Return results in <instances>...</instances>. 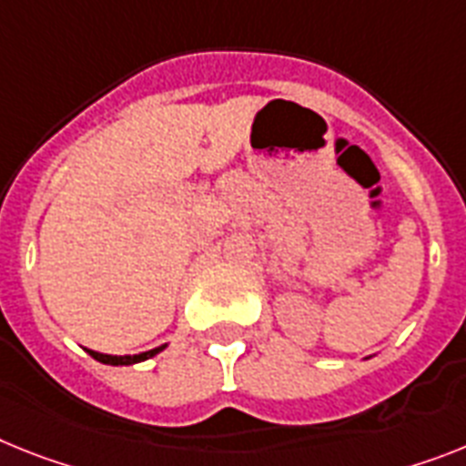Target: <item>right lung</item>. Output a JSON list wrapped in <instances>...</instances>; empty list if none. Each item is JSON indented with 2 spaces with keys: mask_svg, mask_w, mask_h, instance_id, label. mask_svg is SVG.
<instances>
[{
  "mask_svg": "<svg viewBox=\"0 0 466 466\" xmlns=\"http://www.w3.org/2000/svg\"><path fill=\"white\" fill-rule=\"evenodd\" d=\"M167 343H163V346L158 348H151V350H144V353H137V355H106V353H96V350H89V348H85L89 355H92L94 360H99V362H104V365H137V362H144V360L154 358V355H158L163 348H166Z\"/></svg>",
  "mask_w": 466,
  "mask_h": 466,
  "instance_id": "obj_1",
  "label": "right lung"
}]
</instances>
